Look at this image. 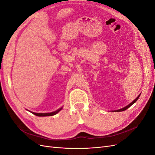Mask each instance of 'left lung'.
Returning a JSON list of instances; mask_svg holds the SVG:
<instances>
[{
	"mask_svg": "<svg viewBox=\"0 0 155 155\" xmlns=\"http://www.w3.org/2000/svg\"><path fill=\"white\" fill-rule=\"evenodd\" d=\"M140 94H140L138 95V96L136 98V99L134 100H133L132 102L130 103V104H129V105H127V106H125V107H124V108H122V109H118V110H112V112H121V111H124V110H125L126 109H127L129 107H130L131 105H133L134 103L137 101V100H138V99L139 98V97H140Z\"/></svg>",
	"mask_w": 155,
	"mask_h": 155,
	"instance_id": "1",
	"label": "left lung"
}]
</instances>
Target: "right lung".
I'll return each mask as SVG.
<instances>
[{
  "label": "right lung",
  "instance_id": "obj_1",
  "mask_svg": "<svg viewBox=\"0 0 155 155\" xmlns=\"http://www.w3.org/2000/svg\"><path fill=\"white\" fill-rule=\"evenodd\" d=\"M63 107H61V108H59V109H58V110H55L54 112H47V113H37V112H31L30 110H28V111H30V112H31L32 114H34V115L37 116H54L56 114H58L59 111H61L63 109Z\"/></svg>",
  "mask_w": 155,
  "mask_h": 155
}]
</instances>
